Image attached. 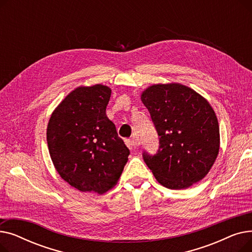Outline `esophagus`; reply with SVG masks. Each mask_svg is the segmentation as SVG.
Listing matches in <instances>:
<instances>
[{
	"instance_id": "34e87169",
	"label": "esophagus",
	"mask_w": 252,
	"mask_h": 252,
	"mask_svg": "<svg viewBox=\"0 0 252 252\" xmlns=\"http://www.w3.org/2000/svg\"><path fill=\"white\" fill-rule=\"evenodd\" d=\"M126 146L130 149V150H133L134 148H136V146H138V142L136 141V140H134V139H127V140H126Z\"/></svg>"
}]
</instances>
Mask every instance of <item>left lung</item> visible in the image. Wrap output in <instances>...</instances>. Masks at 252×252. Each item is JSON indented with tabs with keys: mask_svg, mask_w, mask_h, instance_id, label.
<instances>
[{
	"mask_svg": "<svg viewBox=\"0 0 252 252\" xmlns=\"http://www.w3.org/2000/svg\"><path fill=\"white\" fill-rule=\"evenodd\" d=\"M141 100L159 136L154 156L143 157L163 187L181 190L206 177L220 151V126L209 102L180 83L154 84Z\"/></svg>",
	"mask_w": 252,
	"mask_h": 252,
	"instance_id": "obj_1",
	"label": "left lung"
}]
</instances>
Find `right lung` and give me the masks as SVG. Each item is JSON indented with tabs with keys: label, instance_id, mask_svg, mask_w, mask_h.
<instances>
[{
	"label": "right lung",
	"instance_id": "1",
	"mask_svg": "<svg viewBox=\"0 0 252 252\" xmlns=\"http://www.w3.org/2000/svg\"><path fill=\"white\" fill-rule=\"evenodd\" d=\"M110 96L107 86H79L49 119L52 162L61 179L81 192L104 194L112 189L128 159V148L106 115Z\"/></svg>",
	"mask_w": 252,
	"mask_h": 252
}]
</instances>
